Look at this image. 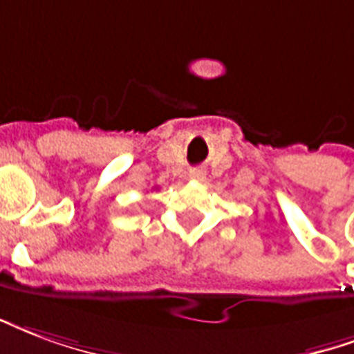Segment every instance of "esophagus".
Masks as SVG:
<instances>
[{"instance_id": "obj_1", "label": "esophagus", "mask_w": 354, "mask_h": 354, "mask_svg": "<svg viewBox=\"0 0 354 354\" xmlns=\"http://www.w3.org/2000/svg\"><path fill=\"white\" fill-rule=\"evenodd\" d=\"M188 177L194 180H203L205 179V171H203L202 167H192V169L188 171Z\"/></svg>"}]
</instances>
